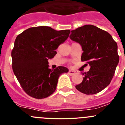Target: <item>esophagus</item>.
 Masks as SVG:
<instances>
[{"label": "esophagus", "instance_id": "34e87169", "mask_svg": "<svg viewBox=\"0 0 125 125\" xmlns=\"http://www.w3.org/2000/svg\"><path fill=\"white\" fill-rule=\"evenodd\" d=\"M69 73L70 75H74L78 73V72H76V71H72V70H69Z\"/></svg>", "mask_w": 125, "mask_h": 125}]
</instances>
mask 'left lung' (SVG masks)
Segmentation results:
<instances>
[{"label": "left lung", "instance_id": "obj_1", "mask_svg": "<svg viewBox=\"0 0 125 125\" xmlns=\"http://www.w3.org/2000/svg\"><path fill=\"white\" fill-rule=\"evenodd\" d=\"M69 37L79 43L83 51L81 59L90 66L76 88L86 94L100 92L110 84L119 62L116 42L108 32L93 25L71 31Z\"/></svg>", "mask_w": 125, "mask_h": 125}]
</instances>
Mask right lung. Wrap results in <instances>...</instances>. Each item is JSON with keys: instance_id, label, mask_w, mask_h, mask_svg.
Listing matches in <instances>:
<instances>
[{"instance_id": "right-lung-1", "label": "right lung", "mask_w": 125, "mask_h": 125, "mask_svg": "<svg viewBox=\"0 0 125 125\" xmlns=\"http://www.w3.org/2000/svg\"><path fill=\"white\" fill-rule=\"evenodd\" d=\"M70 30L56 31L48 26L31 27L17 36L12 50V66L24 91L30 96L43 99L56 91L58 78L68 68L49 69L48 59L68 38Z\"/></svg>"}]
</instances>
